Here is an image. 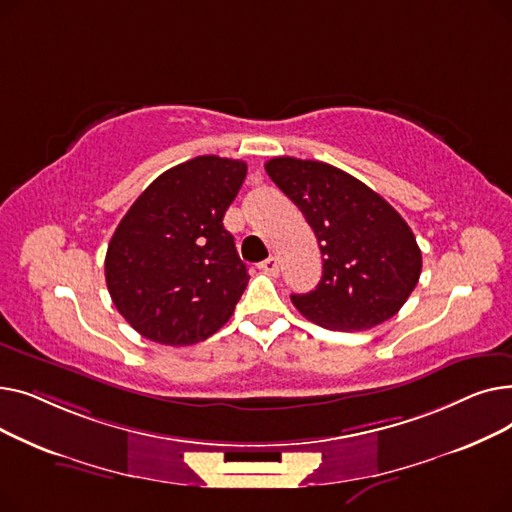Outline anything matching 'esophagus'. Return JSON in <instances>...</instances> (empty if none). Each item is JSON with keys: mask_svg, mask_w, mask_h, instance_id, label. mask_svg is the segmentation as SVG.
Segmentation results:
<instances>
[{"mask_svg": "<svg viewBox=\"0 0 512 512\" xmlns=\"http://www.w3.org/2000/svg\"><path fill=\"white\" fill-rule=\"evenodd\" d=\"M259 270L267 276H278L280 274V267H278V259L276 257H267L265 261L259 263Z\"/></svg>", "mask_w": 512, "mask_h": 512, "instance_id": "esophagus-1", "label": "esophagus"}]
</instances>
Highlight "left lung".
Instances as JSON below:
<instances>
[{
	"label": "left lung",
	"instance_id": "left-lung-1",
	"mask_svg": "<svg viewBox=\"0 0 512 512\" xmlns=\"http://www.w3.org/2000/svg\"><path fill=\"white\" fill-rule=\"evenodd\" d=\"M265 172L313 228L324 274L290 301L317 326L361 332L407 303L421 276V251L402 215L367 184L324 161L274 157Z\"/></svg>",
	"mask_w": 512,
	"mask_h": 512
}]
</instances>
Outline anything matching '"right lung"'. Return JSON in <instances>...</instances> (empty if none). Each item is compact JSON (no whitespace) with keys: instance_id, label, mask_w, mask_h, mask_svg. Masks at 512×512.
<instances>
[{"instance_id":"right-lung-1","label":"right lung","mask_w":512,"mask_h":512,"mask_svg":"<svg viewBox=\"0 0 512 512\" xmlns=\"http://www.w3.org/2000/svg\"><path fill=\"white\" fill-rule=\"evenodd\" d=\"M247 176L240 159L201 155L157 176L118 224L105 282L141 336L170 346L218 332L247 288L224 213Z\"/></svg>"}]
</instances>
